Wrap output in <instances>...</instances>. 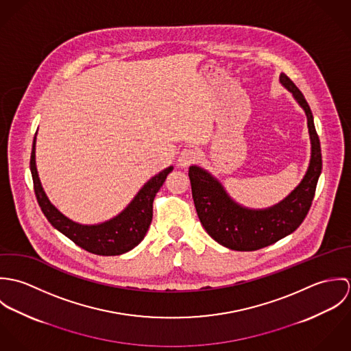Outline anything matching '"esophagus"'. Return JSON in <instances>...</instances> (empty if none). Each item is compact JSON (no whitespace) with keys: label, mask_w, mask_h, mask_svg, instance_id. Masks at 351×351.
<instances>
[{"label":"esophagus","mask_w":351,"mask_h":351,"mask_svg":"<svg viewBox=\"0 0 351 351\" xmlns=\"http://www.w3.org/2000/svg\"><path fill=\"white\" fill-rule=\"evenodd\" d=\"M199 152L193 149H184L181 151L180 156H178V163L182 167H188L192 163H195L196 160H199Z\"/></svg>","instance_id":"1"}]
</instances>
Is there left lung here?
I'll return each instance as SVG.
<instances>
[{
  "label": "left lung",
  "instance_id": "1",
  "mask_svg": "<svg viewBox=\"0 0 351 351\" xmlns=\"http://www.w3.org/2000/svg\"><path fill=\"white\" fill-rule=\"evenodd\" d=\"M280 82L305 110L311 138V160L300 185L267 209H249L232 200L221 184L199 166L189 167L192 196L205 231L221 246L237 251L259 250L292 234L305 219L322 173V150L313 116L292 80L281 73Z\"/></svg>",
  "mask_w": 351,
  "mask_h": 351
}]
</instances>
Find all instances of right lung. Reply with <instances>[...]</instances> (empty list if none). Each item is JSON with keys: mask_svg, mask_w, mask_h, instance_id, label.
<instances>
[{"mask_svg": "<svg viewBox=\"0 0 351 351\" xmlns=\"http://www.w3.org/2000/svg\"><path fill=\"white\" fill-rule=\"evenodd\" d=\"M35 142L36 136L34 139L29 160L34 189L42 212L53 228L66 235L81 249L104 256L124 254L143 241L152 220V202L155 195L163 185L169 173L173 171V166L162 170L149 180L121 213L101 224L84 226L60 213L46 196L36 170Z\"/></svg>", "mask_w": 351, "mask_h": 351, "instance_id": "add662e5", "label": "right lung"}]
</instances>
